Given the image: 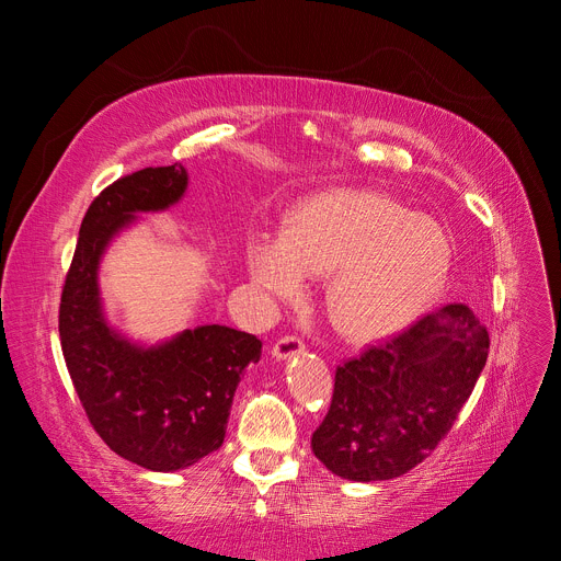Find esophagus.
<instances>
[{"label": "esophagus", "mask_w": 561, "mask_h": 561, "mask_svg": "<svg viewBox=\"0 0 561 561\" xmlns=\"http://www.w3.org/2000/svg\"><path fill=\"white\" fill-rule=\"evenodd\" d=\"M271 353H274L276 360H287V358H293V355L304 353V342L295 334H285L274 344V351Z\"/></svg>", "instance_id": "34e87169"}]
</instances>
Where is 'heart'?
<instances>
[{
  "label": "heart",
  "mask_w": 561,
  "mask_h": 561,
  "mask_svg": "<svg viewBox=\"0 0 561 561\" xmlns=\"http://www.w3.org/2000/svg\"><path fill=\"white\" fill-rule=\"evenodd\" d=\"M250 274L276 297H295L304 274L330 276L328 313L351 339H379L426 313L451 271L447 231L377 192L332 190L287 219L283 239L248 245Z\"/></svg>",
  "instance_id": "heart-1"
}]
</instances>
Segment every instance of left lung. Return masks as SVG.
Masks as SVG:
<instances>
[{"mask_svg": "<svg viewBox=\"0 0 561 561\" xmlns=\"http://www.w3.org/2000/svg\"><path fill=\"white\" fill-rule=\"evenodd\" d=\"M489 355V332L466 304H447L336 367L332 404L311 437L344 480H393L439 445Z\"/></svg>", "mask_w": 561, "mask_h": 561, "instance_id": "obj_1", "label": "left lung"}]
</instances>
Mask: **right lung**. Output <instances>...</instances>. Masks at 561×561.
Masks as SVG:
<instances>
[{"label":"right lung","instance_id":"obj_1","mask_svg":"<svg viewBox=\"0 0 561 561\" xmlns=\"http://www.w3.org/2000/svg\"><path fill=\"white\" fill-rule=\"evenodd\" d=\"M186 171L145 168L110 184L83 215L60 297V346L91 426L105 445L154 472L194 466L225 443L236 386L257 363L262 342L227 325L184 330L157 346L116 332L100 301L98 268L135 213L171 208L186 192Z\"/></svg>","mask_w":561,"mask_h":561}]
</instances>
